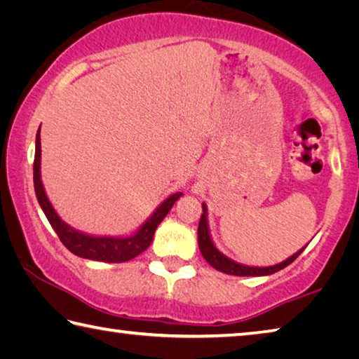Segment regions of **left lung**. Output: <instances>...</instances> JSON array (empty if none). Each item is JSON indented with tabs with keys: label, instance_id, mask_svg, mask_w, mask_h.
I'll use <instances>...</instances> for the list:
<instances>
[{
	"label": "left lung",
	"instance_id": "obj_1",
	"mask_svg": "<svg viewBox=\"0 0 359 359\" xmlns=\"http://www.w3.org/2000/svg\"><path fill=\"white\" fill-rule=\"evenodd\" d=\"M198 245L199 250H201V255L204 257V259L214 267V269L224 272V274L229 276H239V277H261V276H271L274 272L283 269L288 264L293 263V261L299 257V255L304 252L309 244L304 245L301 250H297L296 253L291 255L285 261L274 266H247V264H241L238 261L228 258L226 255L222 253L218 248L215 247L214 241H212L210 236V229H209V222H208V205L203 203V215L201 220H199V226H198Z\"/></svg>",
	"mask_w": 359,
	"mask_h": 359
}]
</instances>
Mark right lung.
Here are the masks:
<instances>
[{
	"mask_svg": "<svg viewBox=\"0 0 359 359\" xmlns=\"http://www.w3.org/2000/svg\"><path fill=\"white\" fill-rule=\"evenodd\" d=\"M33 182H34V193L38 198V203L44 212L48 223L55 229L60 241L68 248L71 253L77 257L93 261H102V263H125L136 258L144 250H147L149 245L154 241V234L158 224L163 222V218L168 215L175 201L184 193H172L171 196L166 198L158 208L154 210L147 220H145L136 233L131 236H95L82 233L71 224L62 220V217L53 209L52 203L48 201L47 193L44 190L41 179V126L36 133V150H34V165H33Z\"/></svg>",
	"mask_w": 359,
	"mask_h": 359,
	"instance_id": "right-lung-1",
	"label": "right lung"
}]
</instances>
